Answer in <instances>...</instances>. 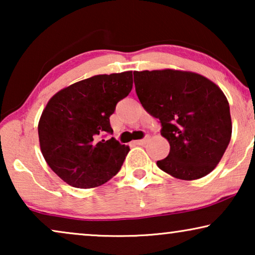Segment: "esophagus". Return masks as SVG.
Segmentation results:
<instances>
[{
    "label": "esophagus",
    "instance_id": "esophagus-1",
    "mask_svg": "<svg viewBox=\"0 0 255 255\" xmlns=\"http://www.w3.org/2000/svg\"><path fill=\"white\" fill-rule=\"evenodd\" d=\"M148 141V137H146V138H144V139H140V140H135L134 142L137 145H145L146 142Z\"/></svg>",
    "mask_w": 255,
    "mask_h": 255
}]
</instances>
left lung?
Instances as JSON below:
<instances>
[{"mask_svg": "<svg viewBox=\"0 0 255 255\" xmlns=\"http://www.w3.org/2000/svg\"><path fill=\"white\" fill-rule=\"evenodd\" d=\"M141 106L161 123L168 156L156 161L180 180L201 179L216 168L228 147L232 122L219 87L194 72L177 69L133 72Z\"/></svg>", "mask_w": 255, "mask_h": 255, "instance_id": "1", "label": "left lung"}]
</instances>
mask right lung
I'll return each instance as SVG.
<instances>
[{
  "label": "right lung",
  "mask_w": 255,
  "mask_h": 255,
  "mask_svg": "<svg viewBox=\"0 0 255 255\" xmlns=\"http://www.w3.org/2000/svg\"><path fill=\"white\" fill-rule=\"evenodd\" d=\"M132 72L101 74L59 90L38 123L40 151L51 169L69 186L99 187L120 172L130 147L115 138L109 117L130 94Z\"/></svg>",
  "instance_id": "obj_1"
}]
</instances>
